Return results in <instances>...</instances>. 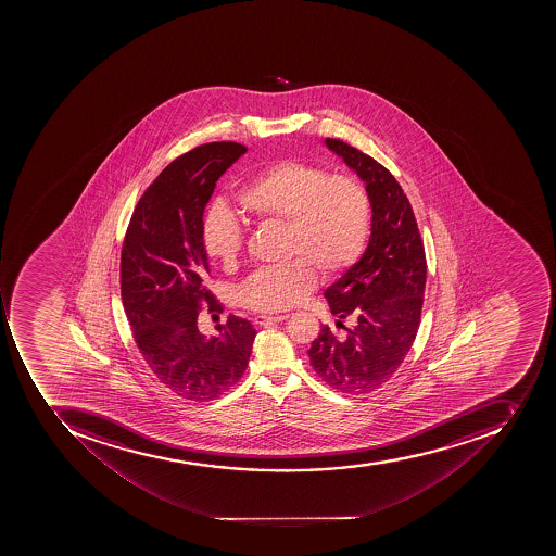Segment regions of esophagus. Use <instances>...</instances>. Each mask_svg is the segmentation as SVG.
<instances>
[{
	"instance_id": "esophagus-1",
	"label": "esophagus",
	"mask_w": 556,
	"mask_h": 556,
	"mask_svg": "<svg viewBox=\"0 0 556 556\" xmlns=\"http://www.w3.org/2000/svg\"><path fill=\"white\" fill-rule=\"evenodd\" d=\"M287 318H289L287 315H257L255 316V324L266 325L271 324V321H283Z\"/></svg>"
}]
</instances>
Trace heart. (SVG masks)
<instances>
[{
    "label": "heart",
    "mask_w": 556,
    "mask_h": 556,
    "mask_svg": "<svg viewBox=\"0 0 556 556\" xmlns=\"http://www.w3.org/2000/svg\"><path fill=\"white\" fill-rule=\"evenodd\" d=\"M238 211L258 223L285 224L287 266L258 269L241 285L238 298L255 311H283L306 298L316 271L336 276L363 252L370 228V200L351 177L299 162H280L254 175L237 194ZM202 241L206 254L232 269L243 250V232L228 206L205 215Z\"/></svg>",
    "instance_id": "heart-1"
}]
</instances>
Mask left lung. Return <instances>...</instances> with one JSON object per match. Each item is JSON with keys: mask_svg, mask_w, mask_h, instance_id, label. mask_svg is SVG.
<instances>
[{"mask_svg": "<svg viewBox=\"0 0 556 556\" xmlns=\"http://www.w3.org/2000/svg\"><path fill=\"white\" fill-rule=\"evenodd\" d=\"M325 146L358 175L370 200V237L362 257L325 290L337 327H321L311 342V367L333 390L365 394L381 388L410 351L426 287L425 245L399 180L374 157L342 140Z\"/></svg>", "mask_w": 556, "mask_h": 556, "instance_id": "8db88e82", "label": "left lung"}]
</instances>
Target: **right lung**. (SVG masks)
I'll return each instance as SVG.
<instances>
[{"instance_id": "1", "label": "right lung", "mask_w": 556, "mask_h": 556, "mask_svg": "<svg viewBox=\"0 0 556 556\" xmlns=\"http://www.w3.org/2000/svg\"><path fill=\"white\" fill-rule=\"evenodd\" d=\"M245 153L237 142H211L174 160L140 198L123 243V307L137 348L168 390L193 402L217 399L240 381L257 333L235 315L215 336L198 328L200 301L215 304L205 289L206 203Z\"/></svg>"}]
</instances>
